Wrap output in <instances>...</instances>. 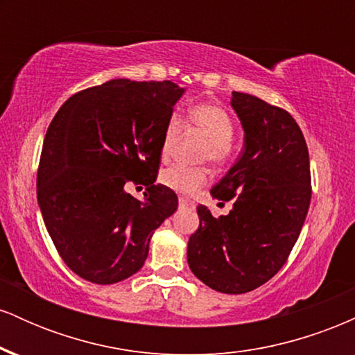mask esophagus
<instances>
[{
	"instance_id": "34e87169",
	"label": "esophagus",
	"mask_w": 355,
	"mask_h": 355,
	"mask_svg": "<svg viewBox=\"0 0 355 355\" xmlns=\"http://www.w3.org/2000/svg\"><path fill=\"white\" fill-rule=\"evenodd\" d=\"M178 205H180V209H185V207H193V202H190L189 198L180 197L178 198Z\"/></svg>"
}]
</instances>
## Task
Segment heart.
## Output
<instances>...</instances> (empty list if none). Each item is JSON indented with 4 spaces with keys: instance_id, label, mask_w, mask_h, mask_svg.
Masks as SVG:
<instances>
[{
    "instance_id": "1",
    "label": "heart",
    "mask_w": 355,
    "mask_h": 355,
    "mask_svg": "<svg viewBox=\"0 0 355 355\" xmlns=\"http://www.w3.org/2000/svg\"><path fill=\"white\" fill-rule=\"evenodd\" d=\"M187 125L207 138L203 160H210L211 164L217 166L227 164L232 153L230 141L235 135V126L225 110L211 103L197 105V107L190 108L189 115H187ZM180 118L177 115L170 116L165 125L164 137H162L160 153L164 160H166L168 155L172 153L178 135H180ZM158 180L165 189L190 197L205 185L207 180H209V172L205 168H200V166L172 165L162 170Z\"/></svg>"
}]
</instances>
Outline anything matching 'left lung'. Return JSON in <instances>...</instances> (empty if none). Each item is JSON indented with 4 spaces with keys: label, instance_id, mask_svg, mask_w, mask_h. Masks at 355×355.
Wrapping results in <instances>:
<instances>
[{
    "label": "left lung",
    "instance_id": "obj_1",
    "mask_svg": "<svg viewBox=\"0 0 355 355\" xmlns=\"http://www.w3.org/2000/svg\"><path fill=\"white\" fill-rule=\"evenodd\" d=\"M230 105L243 146L210 193L234 207L218 218L197 207L200 225L189 239L187 260L214 291L245 294L270 280L294 248L311 205V165L291 113L239 92H232Z\"/></svg>",
    "mask_w": 355,
    "mask_h": 355
}]
</instances>
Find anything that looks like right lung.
Returning a JSON list of instances; mask_svg holds the SVG:
<instances>
[{
    "mask_svg": "<svg viewBox=\"0 0 355 355\" xmlns=\"http://www.w3.org/2000/svg\"><path fill=\"white\" fill-rule=\"evenodd\" d=\"M185 88L172 81L110 80L73 95L48 126L38 205L63 262L88 282L137 274L153 232L177 210L175 191L155 185L165 125ZM147 185L144 201L124 190Z\"/></svg>",
    "mask_w": 355,
    "mask_h": 355,
    "instance_id": "1",
    "label": "right lung"
}]
</instances>
